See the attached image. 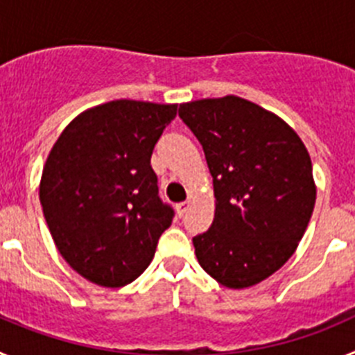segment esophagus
<instances>
[{"label":"esophagus","instance_id":"34e87169","mask_svg":"<svg viewBox=\"0 0 355 355\" xmlns=\"http://www.w3.org/2000/svg\"><path fill=\"white\" fill-rule=\"evenodd\" d=\"M188 206H190V200H183V202H180V205L175 206V209H178V213H180V215L183 216L184 213H187Z\"/></svg>","mask_w":355,"mask_h":355}]
</instances>
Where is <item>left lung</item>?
<instances>
[{
  "label": "left lung",
  "mask_w": 355,
  "mask_h": 355,
  "mask_svg": "<svg viewBox=\"0 0 355 355\" xmlns=\"http://www.w3.org/2000/svg\"><path fill=\"white\" fill-rule=\"evenodd\" d=\"M205 150L215 188L211 227L192 238L199 265L233 290L277 272L302 240L315 208L313 165L299 135L236 96L180 105Z\"/></svg>",
  "instance_id": "1"
}]
</instances>
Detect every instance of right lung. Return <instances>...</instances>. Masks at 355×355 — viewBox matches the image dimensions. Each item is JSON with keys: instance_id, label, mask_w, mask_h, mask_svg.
<instances>
[{"instance_id": "obj_1", "label": "right lung", "mask_w": 355, "mask_h": 355, "mask_svg": "<svg viewBox=\"0 0 355 355\" xmlns=\"http://www.w3.org/2000/svg\"><path fill=\"white\" fill-rule=\"evenodd\" d=\"M178 105L119 101L78 115L58 137L40 181V205L65 261L99 286L139 277L174 208L159 197L150 155Z\"/></svg>"}]
</instances>
